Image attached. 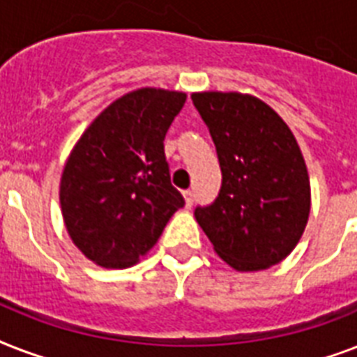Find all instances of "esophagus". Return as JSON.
<instances>
[{"instance_id": "esophagus-1", "label": "esophagus", "mask_w": 357, "mask_h": 357, "mask_svg": "<svg viewBox=\"0 0 357 357\" xmlns=\"http://www.w3.org/2000/svg\"><path fill=\"white\" fill-rule=\"evenodd\" d=\"M185 204H187V207H190L192 204H195V190H185Z\"/></svg>"}]
</instances>
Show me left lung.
I'll use <instances>...</instances> for the list:
<instances>
[{
	"label": "left lung",
	"mask_w": 357,
	"mask_h": 357,
	"mask_svg": "<svg viewBox=\"0 0 357 357\" xmlns=\"http://www.w3.org/2000/svg\"><path fill=\"white\" fill-rule=\"evenodd\" d=\"M192 103L217 148L222 185L195 217L235 271L285 259L304 234L310 176L298 142L266 103L237 92H196Z\"/></svg>",
	"instance_id": "obj_1"
}]
</instances>
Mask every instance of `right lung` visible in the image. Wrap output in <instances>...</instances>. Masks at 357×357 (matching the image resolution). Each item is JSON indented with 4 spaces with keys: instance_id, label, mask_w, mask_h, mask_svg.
I'll return each mask as SVG.
<instances>
[{
    "instance_id": "1",
    "label": "right lung",
    "mask_w": 357,
    "mask_h": 357,
    "mask_svg": "<svg viewBox=\"0 0 357 357\" xmlns=\"http://www.w3.org/2000/svg\"><path fill=\"white\" fill-rule=\"evenodd\" d=\"M183 92L139 89L113 102L81 135L61 178L63 218L98 265L126 268L161 237L185 200L172 183L165 135Z\"/></svg>"
}]
</instances>
